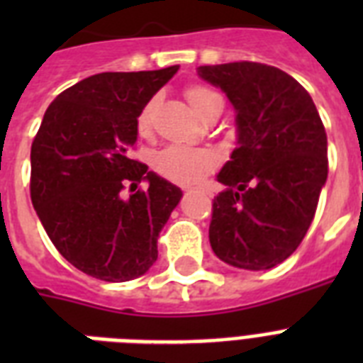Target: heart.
Instances as JSON below:
<instances>
[{"label": "heart", "mask_w": 363, "mask_h": 363, "mask_svg": "<svg viewBox=\"0 0 363 363\" xmlns=\"http://www.w3.org/2000/svg\"><path fill=\"white\" fill-rule=\"evenodd\" d=\"M188 104L192 105V109L198 113L201 118L209 116L211 113H216L224 107L222 96L216 90H213L207 84H188L184 90ZM156 99H150L143 105V109L137 115V131L141 135H147L150 130V121H152V111ZM154 169L160 175L169 179L179 184H192L209 171L215 169L216 154L209 148H196V147H181V145H171V147L162 148L160 152L154 154L152 160Z\"/></svg>", "instance_id": "heart-1"}]
</instances>
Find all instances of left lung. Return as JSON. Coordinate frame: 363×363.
I'll use <instances>...</instances> for the list:
<instances>
[{"mask_svg": "<svg viewBox=\"0 0 363 363\" xmlns=\"http://www.w3.org/2000/svg\"><path fill=\"white\" fill-rule=\"evenodd\" d=\"M238 113V148L218 173L209 239L222 262L271 269L303 241L328 179V137L309 92L273 65H201Z\"/></svg>", "mask_w": 363, "mask_h": 363, "instance_id": "obj_1", "label": "left lung"}]
</instances>
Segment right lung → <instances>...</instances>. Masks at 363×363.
Listing matches in <instances>:
<instances>
[{
    "label": "right lung",
    "mask_w": 363,
    "mask_h": 363,
    "mask_svg": "<svg viewBox=\"0 0 363 363\" xmlns=\"http://www.w3.org/2000/svg\"><path fill=\"white\" fill-rule=\"evenodd\" d=\"M177 69L88 77L43 116L31 143V203L58 252L86 275L124 282L158 258L160 232L182 192L130 150L139 111Z\"/></svg>",
    "instance_id": "right-lung-1"
}]
</instances>
